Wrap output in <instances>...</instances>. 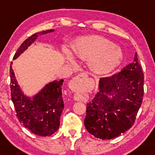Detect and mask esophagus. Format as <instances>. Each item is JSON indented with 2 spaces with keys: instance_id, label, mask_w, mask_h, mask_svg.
<instances>
[{
  "instance_id": "34e87169",
  "label": "esophagus",
  "mask_w": 155,
  "mask_h": 155,
  "mask_svg": "<svg viewBox=\"0 0 155 155\" xmlns=\"http://www.w3.org/2000/svg\"><path fill=\"white\" fill-rule=\"evenodd\" d=\"M79 76H87V74H84V73H81V74H80Z\"/></svg>"
}]
</instances>
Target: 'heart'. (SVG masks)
I'll return each mask as SVG.
<instances>
[{
  "label": "heart",
  "mask_w": 155,
  "mask_h": 155,
  "mask_svg": "<svg viewBox=\"0 0 155 155\" xmlns=\"http://www.w3.org/2000/svg\"><path fill=\"white\" fill-rule=\"evenodd\" d=\"M73 54L77 59L89 62V66L97 74L112 71L122 58L121 49L111 41L100 35H89L78 38L72 46ZM67 59L74 62L70 52L65 51Z\"/></svg>",
  "instance_id": "obj_1"
}]
</instances>
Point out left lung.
Listing matches in <instances>:
<instances>
[{
    "label": "left lung",
    "mask_w": 155,
    "mask_h": 155,
    "mask_svg": "<svg viewBox=\"0 0 155 155\" xmlns=\"http://www.w3.org/2000/svg\"><path fill=\"white\" fill-rule=\"evenodd\" d=\"M143 81L137 53L133 63L121 71L101 78L99 92L87 104V130L103 140L112 139L128 130L142 104ZM109 95L113 97L111 99Z\"/></svg>",
    "instance_id": "obj_1"
}]
</instances>
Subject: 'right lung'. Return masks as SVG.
Instances as JSON below:
<instances>
[{
	"label": "right lung",
	"mask_w": 155,
	"mask_h": 155,
	"mask_svg": "<svg viewBox=\"0 0 155 155\" xmlns=\"http://www.w3.org/2000/svg\"><path fill=\"white\" fill-rule=\"evenodd\" d=\"M54 31H44L28 37L17 49L13 59L18 58L38 37ZM12 65V63L10 65L11 97L17 119L26 128L37 136H51L59 128L60 116L64 108L62 96L63 79L49 83L32 98L25 95L21 90Z\"/></svg>",
	"instance_id": "right-lung-1"
}]
</instances>
